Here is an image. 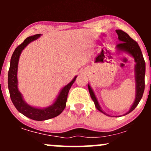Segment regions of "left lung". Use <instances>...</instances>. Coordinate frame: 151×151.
I'll list each match as a JSON object with an SVG mask.
<instances>
[{"mask_svg": "<svg viewBox=\"0 0 151 151\" xmlns=\"http://www.w3.org/2000/svg\"><path fill=\"white\" fill-rule=\"evenodd\" d=\"M118 35V38H119L120 43L116 45L117 50L120 52H124L129 53L131 56L134 58L135 62H136V66H135V80H136V98L135 101L133 102V105L131 106V109H129V111L126 114H129L130 112L134 110L135 108L138 106V103L141 101L142 96H143V91L145 89V62L144 59H143V54L141 52V48L138 45L136 41L133 40L130 36L126 32H124L121 30H116ZM88 88H89V91L92 99L93 101L94 102V104L96 108L98 109L101 113L106 114V115L109 116L106 114L104 111H103L99 104L97 99L95 96L94 92L93 91L92 89L89 84H88Z\"/></svg>", "mask_w": 151, "mask_h": 151, "instance_id": "left-lung-1", "label": "left lung"}]
</instances>
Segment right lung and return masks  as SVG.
Instances as JSON below:
<instances>
[{"label": "right lung", "instance_id": "right-lung-1", "mask_svg": "<svg viewBox=\"0 0 151 151\" xmlns=\"http://www.w3.org/2000/svg\"><path fill=\"white\" fill-rule=\"evenodd\" d=\"M40 35L41 34H37L33 36L27 37L22 44L17 47L16 49L13 52V55L11 57V60H10V69L8 71V84L10 96L15 107L19 112L23 114L24 116L35 121H45L50 119H52L54 117L58 116L63 111L66 106V102H67L69 91H70L71 86L73 84L74 81L76 80V78L77 77V76H75L71 82L67 84L65 86H64L60 91L53 104L49 106L46 108L41 109L32 106L27 104L24 101L22 93L20 92L18 88L17 73H18L19 58H20L22 51L25 49V47L29 43L38 39L40 37Z\"/></svg>", "mask_w": 151, "mask_h": 151}]
</instances>
